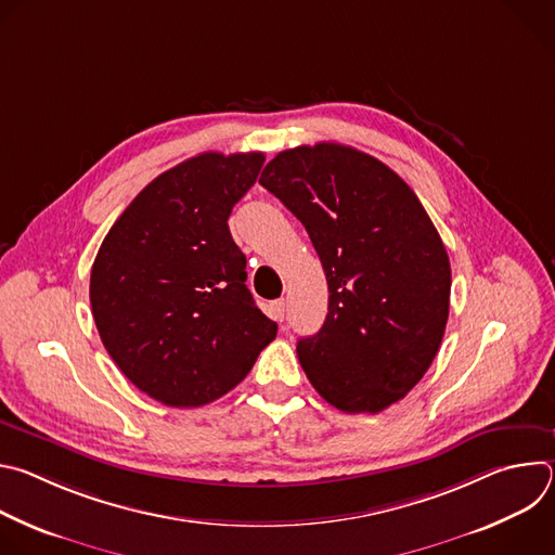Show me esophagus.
I'll use <instances>...</instances> for the list:
<instances>
[{
  "instance_id": "34e87169",
  "label": "esophagus",
  "mask_w": 555,
  "mask_h": 555,
  "mask_svg": "<svg viewBox=\"0 0 555 555\" xmlns=\"http://www.w3.org/2000/svg\"><path fill=\"white\" fill-rule=\"evenodd\" d=\"M285 309H287L285 298L274 300V302H272V319H274V321H283V319H285Z\"/></svg>"
}]
</instances>
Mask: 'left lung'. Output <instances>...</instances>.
Instances as JSON below:
<instances>
[{
	"label": "left lung",
	"instance_id": "obj_1",
	"mask_svg": "<svg viewBox=\"0 0 555 555\" xmlns=\"http://www.w3.org/2000/svg\"><path fill=\"white\" fill-rule=\"evenodd\" d=\"M321 257L330 311L296 353L321 398L345 413L400 402L433 364L450 309V261L411 186L336 142L281 151L261 173Z\"/></svg>",
	"mask_w": 555,
	"mask_h": 555
}]
</instances>
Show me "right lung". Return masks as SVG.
<instances>
[{
  "label": "right lung",
  "instance_id": "right-lung-1",
  "mask_svg": "<svg viewBox=\"0 0 555 555\" xmlns=\"http://www.w3.org/2000/svg\"><path fill=\"white\" fill-rule=\"evenodd\" d=\"M263 163L257 151H208L165 171L125 208L94 259L101 340L127 379L165 406L221 398L276 338L228 228Z\"/></svg>",
  "mask_w": 555,
  "mask_h": 555
}]
</instances>
